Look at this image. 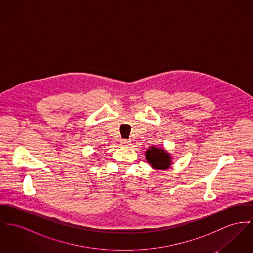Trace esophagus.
Here are the masks:
<instances>
[{"instance_id": "1", "label": "esophagus", "mask_w": 253, "mask_h": 253, "mask_svg": "<svg viewBox=\"0 0 253 253\" xmlns=\"http://www.w3.org/2000/svg\"><path fill=\"white\" fill-rule=\"evenodd\" d=\"M130 141L129 140H122L121 141V145H123V146H130Z\"/></svg>"}]
</instances>
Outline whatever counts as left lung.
Instances as JSON below:
<instances>
[{"label": "left lung", "mask_w": 253, "mask_h": 253, "mask_svg": "<svg viewBox=\"0 0 253 253\" xmlns=\"http://www.w3.org/2000/svg\"><path fill=\"white\" fill-rule=\"evenodd\" d=\"M146 158L148 162L155 169H167L171 164V156L169 153L160 148L151 147L146 152Z\"/></svg>", "instance_id": "obj_1"}]
</instances>
